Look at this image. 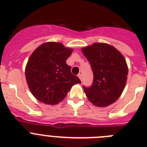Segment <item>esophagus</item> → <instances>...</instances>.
I'll list each match as a JSON object with an SVG mask.
<instances>
[{"mask_svg": "<svg viewBox=\"0 0 147 147\" xmlns=\"http://www.w3.org/2000/svg\"><path fill=\"white\" fill-rule=\"evenodd\" d=\"M78 77L80 78V80H81V81H82V76L81 74H78Z\"/></svg>", "mask_w": 147, "mask_h": 147, "instance_id": "1", "label": "esophagus"}]
</instances>
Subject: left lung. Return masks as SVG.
<instances>
[{"instance_id":"1","label":"left lung","mask_w":147,"mask_h":147,"mask_svg":"<svg viewBox=\"0 0 147 147\" xmlns=\"http://www.w3.org/2000/svg\"><path fill=\"white\" fill-rule=\"evenodd\" d=\"M93 73V84L83 86L88 100L95 106L107 107L119 98L125 87L128 67L117 49L106 43H96L82 49Z\"/></svg>"}]
</instances>
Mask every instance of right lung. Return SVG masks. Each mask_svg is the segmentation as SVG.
Masks as SVG:
<instances>
[{
    "mask_svg": "<svg viewBox=\"0 0 147 147\" xmlns=\"http://www.w3.org/2000/svg\"><path fill=\"white\" fill-rule=\"evenodd\" d=\"M60 42H49L40 45L30 56L26 67L27 84L34 96L47 105L64 99L75 84L81 83L71 72L66 59L72 53Z\"/></svg>",
    "mask_w": 147,
    "mask_h": 147,
    "instance_id": "right-lung-1",
    "label": "right lung"
}]
</instances>
